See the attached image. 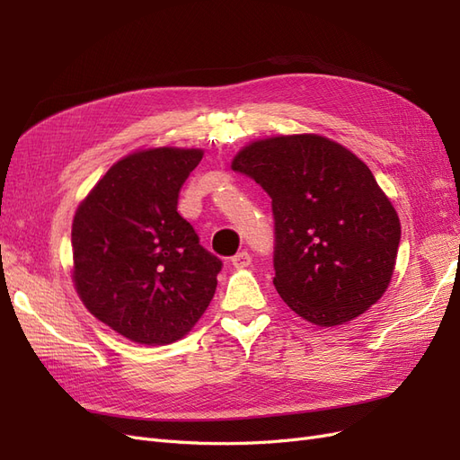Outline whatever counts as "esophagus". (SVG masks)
I'll return each mask as SVG.
<instances>
[{"label": "esophagus", "instance_id": "34e87169", "mask_svg": "<svg viewBox=\"0 0 460 460\" xmlns=\"http://www.w3.org/2000/svg\"><path fill=\"white\" fill-rule=\"evenodd\" d=\"M232 264H234L235 269H245V267H249V264H252V255H249L247 252L235 253V255L232 257Z\"/></svg>", "mask_w": 460, "mask_h": 460}]
</instances>
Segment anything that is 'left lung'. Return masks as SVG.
Returning a JSON list of instances; mask_svg holds the SVG:
<instances>
[{
  "mask_svg": "<svg viewBox=\"0 0 460 460\" xmlns=\"http://www.w3.org/2000/svg\"><path fill=\"white\" fill-rule=\"evenodd\" d=\"M269 193L274 215V286L316 326L368 311L394 276L399 217L355 153L318 134L276 136L232 161Z\"/></svg>",
  "mask_w": 460,
  "mask_h": 460,
  "instance_id": "8db88e82",
  "label": "left lung"
}]
</instances>
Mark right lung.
<instances>
[{"mask_svg": "<svg viewBox=\"0 0 460 460\" xmlns=\"http://www.w3.org/2000/svg\"><path fill=\"white\" fill-rule=\"evenodd\" d=\"M201 149L155 147L120 159L73 220V280L86 309L130 341L164 345L198 323L222 261L178 213Z\"/></svg>", "mask_w": 460, "mask_h": 460, "instance_id": "add662e5", "label": "right lung"}]
</instances>
